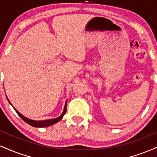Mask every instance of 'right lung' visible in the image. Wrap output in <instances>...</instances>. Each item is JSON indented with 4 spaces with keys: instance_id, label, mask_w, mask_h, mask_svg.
Wrapping results in <instances>:
<instances>
[{
    "instance_id": "right-lung-1",
    "label": "right lung",
    "mask_w": 157,
    "mask_h": 157,
    "mask_svg": "<svg viewBox=\"0 0 157 157\" xmlns=\"http://www.w3.org/2000/svg\"><path fill=\"white\" fill-rule=\"evenodd\" d=\"M6 99L7 100H8L9 102L10 103V105L13 107V109H15V111L17 112V114L19 115V117H21V118H22V120L23 121H25L26 122V123H28L29 125H30L32 127H36V128H44V127H48V126H50L52 125H54V124L57 123V122H59L60 120H61L63 117L64 114L66 113V103H65V106H64V109H63V113H61V115L60 117H58L55 118V119H50V120H31V119H29L26 117L25 116H23L22 113H21L19 112L18 111H17V109H15V107H14L13 105H12V103H11L10 100L8 99V97H6Z\"/></svg>"
}]
</instances>
